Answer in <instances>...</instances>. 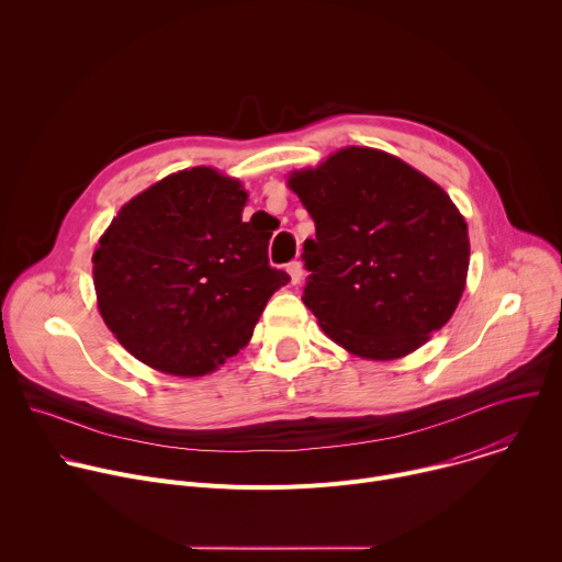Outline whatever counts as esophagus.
<instances>
[{"mask_svg":"<svg viewBox=\"0 0 562 562\" xmlns=\"http://www.w3.org/2000/svg\"><path fill=\"white\" fill-rule=\"evenodd\" d=\"M286 271L291 276V284H297L302 280V265L300 262H289Z\"/></svg>","mask_w":562,"mask_h":562,"instance_id":"esophagus-1","label":"esophagus"}]
</instances>
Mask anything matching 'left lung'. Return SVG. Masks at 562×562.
<instances>
[{
    "label": "left lung",
    "instance_id": "left-lung-1",
    "mask_svg": "<svg viewBox=\"0 0 562 562\" xmlns=\"http://www.w3.org/2000/svg\"><path fill=\"white\" fill-rule=\"evenodd\" d=\"M289 189L315 222L304 304L342 349L403 358L453 315L467 282V222L427 176L384 150L347 146Z\"/></svg>",
    "mask_w": 562,
    "mask_h": 562
}]
</instances>
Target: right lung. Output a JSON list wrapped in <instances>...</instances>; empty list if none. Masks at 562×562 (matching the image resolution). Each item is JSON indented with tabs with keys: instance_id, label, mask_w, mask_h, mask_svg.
<instances>
[{
	"instance_id": "add662e5",
	"label": "right lung",
	"mask_w": 562,
	"mask_h": 562,
	"mask_svg": "<svg viewBox=\"0 0 562 562\" xmlns=\"http://www.w3.org/2000/svg\"><path fill=\"white\" fill-rule=\"evenodd\" d=\"M247 191L209 167L148 187L93 254L98 308L120 345L171 375H206L247 347L291 278L269 265L271 233L243 222Z\"/></svg>"
}]
</instances>
